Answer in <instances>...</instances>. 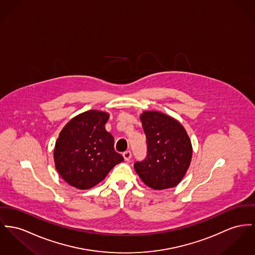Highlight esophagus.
<instances>
[{"label": "esophagus", "instance_id": "esophagus-1", "mask_svg": "<svg viewBox=\"0 0 255 255\" xmlns=\"http://www.w3.org/2000/svg\"><path fill=\"white\" fill-rule=\"evenodd\" d=\"M123 156H124L125 160L129 161V159L131 158V152L130 151H126L125 153H123Z\"/></svg>", "mask_w": 255, "mask_h": 255}]
</instances>
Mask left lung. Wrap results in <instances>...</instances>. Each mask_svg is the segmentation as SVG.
I'll use <instances>...</instances> for the list:
<instances>
[{"label":"left lung","mask_w":255,"mask_h":255,"mask_svg":"<svg viewBox=\"0 0 255 255\" xmlns=\"http://www.w3.org/2000/svg\"><path fill=\"white\" fill-rule=\"evenodd\" d=\"M147 138V156L134 169L148 187L161 190L176 187L185 177L192 157V146L185 128L158 111L140 115Z\"/></svg>","instance_id":"8db88e82"}]
</instances>
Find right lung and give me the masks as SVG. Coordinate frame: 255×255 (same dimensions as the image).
Returning a JSON list of instances; mask_svg holds the SVG:
<instances>
[{"label":"right lung","mask_w":255,"mask_h":255,"mask_svg":"<svg viewBox=\"0 0 255 255\" xmlns=\"http://www.w3.org/2000/svg\"><path fill=\"white\" fill-rule=\"evenodd\" d=\"M109 114L89 110L70 120L60 132L54 149L55 167L72 187H95L124 160L114 150V138L105 129Z\"/></svg>","instance_id":"add662e5"}]
</instances>
